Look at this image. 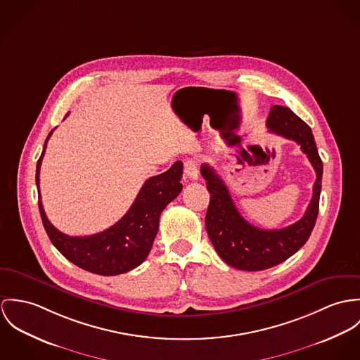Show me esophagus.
<instances>
[{
	"label": "esophagus",
	"instance_id": "1",
	"mask_svg": "<svg viewBox=\"0 0 360 360\" xmlns=\"http://www.w3.org/2000/svg\"><path fill=\"white\" fill-rule=\"evenodd\" d=\"M184 172L185 176L191 181L199 179V169H198V162L195 160H186L184 162Z\"/></svg>",
	"mask_w": 360,
	"mask_h": 360
}]
</instances>
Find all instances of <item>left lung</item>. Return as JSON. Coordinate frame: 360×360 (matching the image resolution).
Wrapping results in <instances>:
<instances>
[{
    "instance_id": "8db88e82",
    "label": "left lung",
    "mask_w": 360,
    "mask_h": 360,
    "mask_svg": "<svg viewBox=\"0 0 360 360\" xmlns=\"http://www.w3.org/2000/svg\"><path fill=\"white\" fill-rule=\"evenodd\" d=\"M269 132L297 142L316 171L312 200L305 215L283 229H259L247 222L231 198L229 189L217 171L201 165V175L210 192L205 229L218 255L240 271H264L276 266L295 254L309 239L319 212L323 164L312 129L285 106L271 108L266 121Z\"/></svg>"
}]
</instances>
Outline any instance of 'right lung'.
Returning <instances> with one entry per match:
<instances>
[{
    "label": "right lung",
    "instance_id": "right-lung-1",
    "mask_svg": "<svg viewBox=\"0 0 360 360\" xmlns=\"http://www.w3.org/2000/svg\"><path fill=\"white\" fill-rule=\"evenodd\" d=\"M51 134L52 131L45 141L36 169L39 208L48 238L63 257L91 274L115 276L139 266L150 252L162 210L182 191V161L174 162L160 175L149 178L125 215L109 229L91 236H68L48 221L41 201V161Z\"/></svg>",
    "mask_w": 360,
    "mask_h": 360
}]
</instances>
